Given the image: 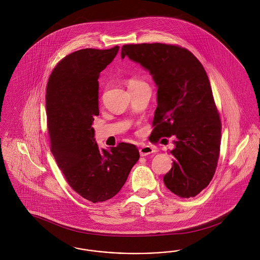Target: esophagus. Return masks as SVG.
Instances as JSON below:
<instances>
[{"label": "esophagus", "instance_id": "1", "mask_svg": "<svg viewBox=\"0 0 260 260\" xmlns=\"http://www.w3.org/2000/svg\"><path fill=\"white\" fill-rule=\"evenodd\" d=\"M154 152H155V150L152 148L151 146H149V145H144V146H142V147H140V148H139L140 156H142V157H144V156H148V155L152 154V153H154Z\"/></svg>", "mask_w": 260, "mask_h": 260}]
</instances>
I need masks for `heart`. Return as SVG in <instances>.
<instances>
[{
	"label": "heart",
	"mask_w": 260,
	"mask_h": 260,
	"mask_svg": "<svg viewBox=\"0 0 260 260\" xmlns=\"http://www.w3.org/2000/svg\"><path fill=\"white\" fill-rule=\"evenodd\" d=\"M141 84H144V83L141 82V81H139V80H136V79H131V80L128 81V83H127L128 87H136V86L141 85Z\"/></svg>",
	"instance_id": "b5f03b06"
}]
</instances>
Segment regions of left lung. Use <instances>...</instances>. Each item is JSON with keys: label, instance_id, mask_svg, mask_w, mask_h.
<instances>
[{"label": "left lung", "instance_id": "1", "mask_svg": "<svg viewBox=\"0 0 260 260\" xmlns=\"http://www.w3.org/2000/svg\"><path fill=\"white\" fill-rule=\"evenodd\" d=\"M121 56L140 64L158 87L153 138L175 137L165 185L195 197L210 184L220 150L221 123L206 70L189 50L160 43L124 45Z\"/></svg>", "mask_w": 260, "mask_h": 260}]
</instances>
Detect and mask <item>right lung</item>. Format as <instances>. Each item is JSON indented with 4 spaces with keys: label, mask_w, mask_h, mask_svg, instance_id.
<instances>
[{
    "label": "right lung",
    "mask_w": 260,
    "mask_h": 260,
    "mask_svg": "<svg viewBox=\"0 0 260 260\" xmlns=\"http://www.w3.org/2000/svg\"><path fill=\"white\" fill-rule=\"evenodd\" d=\"M119 49L75 51L55 66L47 87L51 153L68 184L91 203L117 195L139 159L134 144L99 148L92 127L99 115V75Z\"/></svg>",
    "instance_id": "add662e5"
}]
</instances>
